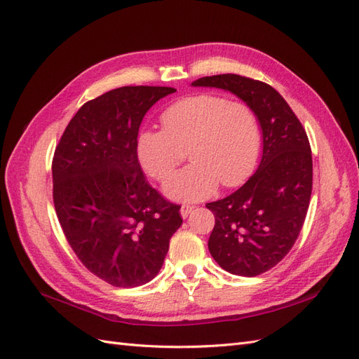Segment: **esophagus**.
<instances>
[{"instance_id":"esophagus-1","label":"esophagus","mask_w":359,"mask_h":359,"mask_svg":"<svg viewBox=\"0 0 359 359\" xmlns=\"http://www.w3.org/2000/svg\"><path fill=\"white\" fill-rule=\"evenodd\" d=\"M193 210H194V206H193V205H182V206H181V210H180L182 219H187V217L190 215V212H191Z\"/></svg>"}]
</instances>
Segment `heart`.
<instances>
[{"label": "heart", "mask_w": 359, "mask_h": 359, "mask_svg": "<svg viewBox=\"0 0 359 359\" xmlns=\"http://www.w3.org/2000/svg\"><path fill=\"white\" fill-rule=\"evenodd\" d=\"M163 130H144L136 140L140 166L168 180L189 151L193 165L165 184L175 201H202L219 187H235L252 173L260 148L256 114L243 102L215 94L186 97L161 114Z\"/></svg>", "instance_id": "heart-1"}]
</instances>
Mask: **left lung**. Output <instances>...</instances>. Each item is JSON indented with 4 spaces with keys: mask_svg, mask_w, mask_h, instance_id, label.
I'll list each match as a JSON object with an SVG mask.
<instances>
[{
    "mask_svg": "<svg viewBox=\"0 0 359 359\" xmlns=\"http://www.w3.org/2000/svg\"><path fill=\"white\" fill-rule=\"evenodd\" d=\"M191 85L229 91L256 114L262 160L243 187L206 203L215 217L208 248L227 273H266L290 252L306 220L313 186L307 133L283 97L265 82L227 73Z\"/></svg>",
    "mask_w": 359,
    "mask_h": 359,
    "instance_id": "left-lung-1",
    "label": "left lung"
}]
</instances>
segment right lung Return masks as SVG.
Wrapping results in <instances>:
<instances>
[{"instance_id": "add662e5", "label": "right lung", "mask_w": 359, "mask_h": 359, "mask_svg": "<svg viewBox=\"0 0 359 359\" xmlns=\"http://www.w3.org/2000/svg\"><path fill=\"white\" fill-rule=\"evenodd\" d=\"M175 91L121 86L86 102L53 154V203L62 232L85 268L116 287L153 280L182 224L181 206L149 186L136 153L145 114Z\"/></svg>"}]
</instances>
